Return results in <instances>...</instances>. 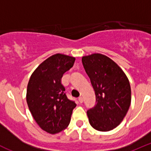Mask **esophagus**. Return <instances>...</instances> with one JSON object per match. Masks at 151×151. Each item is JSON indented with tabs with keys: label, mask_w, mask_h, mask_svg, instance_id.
<instances>
[{
	"label": "esophagus",
	"mask_w": 151,
	"mask_h": 151,
	"mask_svg": "<svg viewBox=\"0 0 151 151\" xmlns=\"http://www.w3.org/2000/svg\"><path fill=\"white\" fill-rule=\"evenodd\" d=\"M78 102L80 103V104H82V102H83V97H78Z\"/></svg>",
	"instance_id": "esophagus-1"
}]
</instances>
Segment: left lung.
Masks as SVG:
<instances>
[{
	"instance_id": "left-lung-1",
	"label": "left lung",
	"mask_w": 151,
	"mask_h": 151,
	"mask_svg": "<svg viewBox=\"0 0 151 151\" xmlns=\"http://www.w3.org/2000/svg\"><path fill=\"white\" fill-rule=\"evenodd\" d=\"M96 95L94 107L87 111L91 125L101 132L117 127L123 120L131 104L129 79L119 66L101 54L82 59Z\"/></svg>"
}]
</instances>
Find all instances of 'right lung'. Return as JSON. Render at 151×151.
<instances>
[{"label": "right lung", "instance_id": "1", "mask_svg": "<svg viewBox=\"0 0 151 151\" xmlns=\"http://www.w3.org/2000/svg\"><path fill=\"white\" fill-rule=\"evenodd\" d=\"M75 57L57 54L41 63L30 77L26 101L41 129L56 134L69 125L76 104L68 99L61 83L63 75L73 66Z\"/></svg>", "mask_w": 151, "mask_h": 151}]
</instances>
